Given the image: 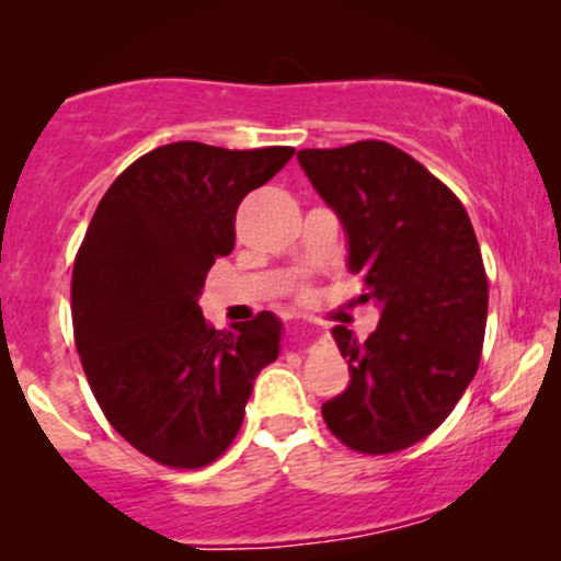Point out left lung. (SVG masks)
<instances>
[{
  "label": "left lung",
  "instance_id": "left-lung-1",
  "mask_svg": "<svg viewBox=\"0 0 561 561\" xmlns=\"http://www.w3.org/2000/svg\"><path fill=\"white\" fill-rule=\"evenodd\" d=\"M300 169L337 214L347 268L364 276L379 324L356 340L332 330L351 382L321 405L327 427L358 454L420 443L454 411L480 364L488 276L465 205L388 141L300 150Z\"/></svg>",
  "mask_w": 561,
  "mask_h": 561
}]
</instances>
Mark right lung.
<instances>
[{
    "mask_svg": "<svg viewBox=\"0 0 561 561\" xmlns=\"http://www.w3.org/2000/svg\"><path fill=\"white\" fill-rule=\"evenodd\" d=\"M293 147L224 150L173 141L134 160L96 205L73 263V334L102 414L165 467L197 469L240 433L282 321L214 330L205 276L234 248L248 192L285 169Z\"/></svg>",
    "mask_w": 561,
    "mask_h": 561,
    "instance_id": "right-lung-1",
    "label": "right lung"
}]
</instances>
